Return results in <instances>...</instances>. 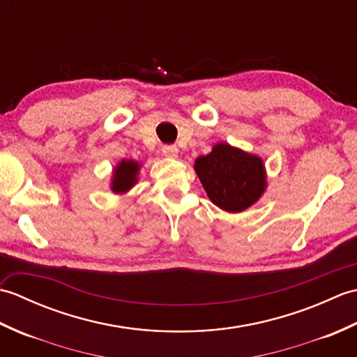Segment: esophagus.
<instances>
[{
	"label": "esophagus",
	"mask_w": 357,
	"mask_h": 357,
	"mask_svg": "<svg viewBox=\"0 0 357 357\" xmlns=\"http://www.w3.org/2000/svg\"><path fill=\"white\" fill-rule=\"evenodd\" d=\"M162 155L167 156V158H176L178 156V147L173 146V144H165V146H162Z\"/></svg>",
	"instance_id": "1"
}]
</instances>
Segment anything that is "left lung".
Wrapping results in <instances>:
<instances>
[{"instance_id":"8db88e82","label":"left lung","mask_w":357,"mask_h":357,"mask_svg":"<svg viewBox=\"0 0 357 357\" xmlns=\"http://www.w3.org/2000/svg\"><path fill=\"white\" fill-rule=\"evenodd\" d=\"M195 170L211 202L230 213L244 211L265 190L262 159L225 142L196 159Z\"/></svg>"}]
</instances>
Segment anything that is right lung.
<instances>
[{
	"label": "right lung",
	"mask_w": 357,
	"mask_h": 357,
	"mask_svg": "<svg viewBox=\"0 0 357 357\" xmlns=\"http://www.w3.org/2000/svg\"><path fill=\"white\" fill-rule=\"evenodd\" d=\"M139 172V164L135 161H121L115 169L112 179V190L116 193H124L132 188L136 183V174Z\"/></svg>",
	"instance_id": "add662e5"
}]
</instances>
